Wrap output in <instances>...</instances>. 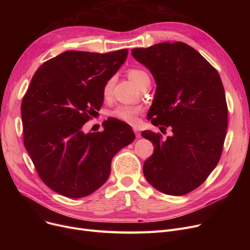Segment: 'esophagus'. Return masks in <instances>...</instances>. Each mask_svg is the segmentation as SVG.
Listing matches in <instances>:
<instances>
[{
  "label": "esophagus",
  "mask_w": 250,
  "mask_h": 250,
  "mask_svg": "<svg viewBox=\"0 0 250 250\" xmlns=\"http://www.w3.org/2000/svg\"><path fill=\"white\" fill-rule=\"evenodd\" d=\"M134 132H135L136 137H137L138 139H140V138H141V132H140V130H139L137 127H134Z\"/></svg>",
  "instance_id": "34e87169"
}]
</instances>
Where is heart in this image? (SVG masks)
I'll return each mask as SVG.
<instances>
[{"instance_id":"heart-1","label":"heart","mask_w":250,"mask_h":250,"mask_svg":"<svg viewBox=\"0 0 250 250\" xmlns=\"http://www.w3.org/2000/svg\"><path fill=\"white\" fill-rule=\"evenodd\" d=\"M128 78L130 79V81H132L135 85H137L139 88L146 81H150V77L148 73L141 69H130L128 71ZM112 87H113V78H110L106 81V83L104 84L103 90H102V95L105 100H107L111 97ZM142 111H143V108L141 106L120 105V106H117L111 111V115L112 117L117 118V120H120L122 122L134 125L137 123L138 115Z\"/></svg>"}]
</instances>
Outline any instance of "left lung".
<instances>
[{
    "label": "left lung",
    "mask_w": 250,
    "mask_h": 250,
    "mask_svg": "<svg viewBox=\"0 0 250 250\" xmlns=\"http://www.w3.org/2000/svg\"><path fill=\"white\" fill-rule=\"evenodd\" d=\"M132 56L154 77L157 85L148 118L172 135L151 130L154 153L143 166L150 185L169 195L187 194L217 166L224 144L228 109L220 75L199 51L183 42H162L133 48Z\"/></svg>",
    "instance_id": "8db88e82"
}]
</instances>
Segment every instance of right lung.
Here are the masks:
<instances>
[{"mask_svg": "<svg viewBox=\"0 0 250 250\" xmlns=\"http://www.w3.org/2000/svg\"><path fill=\"white\" fill-rule=\"evenodd\" d=\"M127 52L64 51L38 68L23 97L24 146L39 177L63 196L84 198L102 187L113 156L136 138L133 128L116 118L101 133L83 130L101 107L104 84Z\"/></svg>", "mask_w": 250, "mask_h": 250, "instance_id": "right-lung-1", "label": "right lung"}]
</instances>
